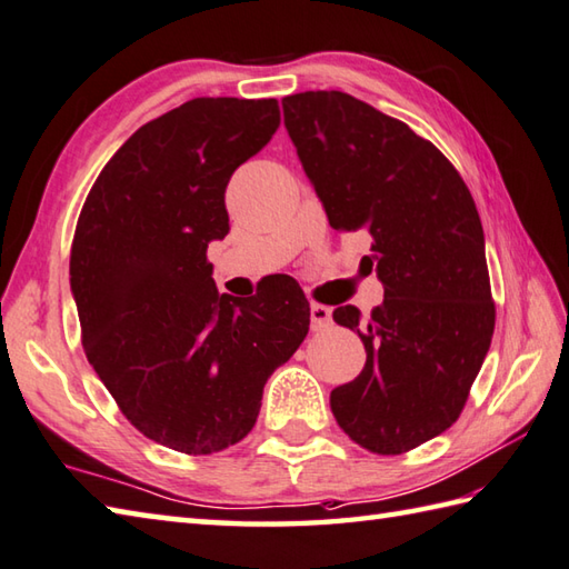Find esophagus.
<instances>
[{"mask_svg": "<svg viewBox=\"0 0 569 569\" xmlns=\"http://www.w3.org/2000/svg\"><path fill=\"white\" fill-rule=\"evenodd\" d=\"M330 322H332V310L328 306H320V303L310 306V328L326 330L330 328Z\"/></svg>", "mask_w": 569, "mask_h": 569, "instance_id": "34e87169", "label": "esophagus"}]
</instances>
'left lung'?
<instances>
[{"instance_id":"obj_1","label":"left lung","mask_w":569,"mask_h":569,"mask_svg":"<svg viewBox=\"0 0 569 569\" xmlns=\"http://www.w3.org/2000/svg\"><path fill=\"white\" fill-rule=\"evenodd\" d=\"M298 160L338 231H370L382 306L332 313L367 360L330 392L362 449L405 453L447 431L491 348L496 308L483 227L453 164L407 122L342 91L283 98Z\"/></svg>"}]
</instances>
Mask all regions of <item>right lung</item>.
Here are the masks:
<instances>
[{
  "instance_id": "obj_1",
  "label": "right lung",
  "mask_w": 569,
  "mask_h": 569,
  "mask_svg": "<svg viewBox=\"0 0 569 569\" xmlns=\"http://www.w3.org/2000/svg\"><path fill=\"white\" fill-rule=\"evenodd\" d=\"M281 126L276 98H194L144 122L100 170L76 224L71 293L83 350L122 415L182 453L253 429L263 385L308 336L303 291H217L233 170Z\"/></svg>"
}]
</instances>
